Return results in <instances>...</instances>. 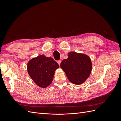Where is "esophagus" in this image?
Wrapping results in <instances>:
<instances>
[{"label": "esophagus", "instance_id": "1", "mask_svg": "<svg viewBox=\"0 0 121 121\" xmlns=\"http://www.w3.org/2000/svg\"><path fill=\"white\" fill-rule=\"evenodd\" d=\"M61 61V60H58V61H57V63H58V65H60Z\"/></svg>", "mask_w": 121, "mask_h": 121}]
</instances>
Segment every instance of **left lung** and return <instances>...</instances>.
<instances>
[{"label":"left lung","instance_id":"1","mask_svg":"<svg viewBox=\"0 0 121 121\" xmlns=\"http://www.w3.org/2000/svg\"><path fill=\"white\" fill-rule=\"evenodd\" d=\"M68 57L60 64L69 80L76 85L83 84L89 78L92 71V65L89 56L86 54L71 52Z\"/></svg>","mask_w":121,"mask_h":121}]
</instances>
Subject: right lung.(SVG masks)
<instances>
[{"mask_svg": "<svg viewBox=\"0 0 121 121\" xmlns=\"http://www.w3.org/2000/svg\"><path fill=\"white\" fill-rule=\"evenodd\" d=\"M59 65L52 57L40 55L32 58L27 64V71L34 82L42 88L52 83L56 69Z\"/></svg>", "mask_w": 121, "mask_h": 121, "instance_id": "right-lung-1", "label": "right lung"}]
</instances>
